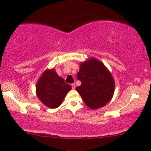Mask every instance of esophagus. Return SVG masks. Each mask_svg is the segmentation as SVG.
<instances>
[{
    "mask_svg": "<svg viewBox=\"0 0 151 151\" xmlns=\"http://www.w3.org/2000/svg\"><path fill=\"white\" fill-rule=\"evenodd\" d=\"M71 86H72V88H73V89H75L76 87V85L75 84V83H73V84H71Z\"/></svg>",
    "mask_w": 151,
    "mask_h": 151,
    "instance_id": "obj_1",
    "label": "esophagus"
}]
</instances>
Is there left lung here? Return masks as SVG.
Instances as JSON below:
<instances>
[{
  "label": "left lung",
  "instance_id": "left-lung-1",
  "mask_svg": "<svg viewBox=\"0 0 151 151\" xmlns=\"http://www.w3.org/2000/svg\"><path fill=\"white\" fill-rule=\"evenodd\" d=\"M76 77L81 85L76 90L90 109H100L111 100L114 90V79L99 60L91 58L81 64Z\"/></svg>",
  "mask_w": 151,
  "mask_h": 151
}]
</instances>
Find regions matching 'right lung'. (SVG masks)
Masks as SVG:
<instances>
[{
	"mask_svg": "<svg viewBox=\"0 0 151 151\" xmlns=\"http://www.w3.org/2000/svg\"><path fill=\"white\" fill-rule=\"evenodd\" d=\"M37 94L39 100L51 109L61 105L71 86L57 75L54 69L44 72L37 84Z\"/></svg>",
	"mask_w": 151,
	"mask_h": 151,
	"instance_id": "add662e5",
	"label": "right lung"
}]
</instances>
